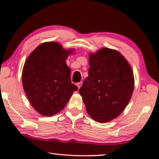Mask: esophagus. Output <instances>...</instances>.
Wrapping results in <instances>:
<instances>
[{"label":"esophagus","mask_w":159,"mask_h":159,"mask_svg":"<svg viewBox=\"0 0 159 159\" xmlns=\"http://www.w3.org/2000/svg\"><path fill=\"white\" fill-rule=\"evenodd\" d=\"M82 85V82H78V83H77V87H78V89H80V87H81V86Z\"/></svg>","instance_id":"esophagus-1"}]
</instances>
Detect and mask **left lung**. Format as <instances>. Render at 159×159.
I'll return each instance as SVG.
<instances>
[{
  "label": "left lung",
  "instance_id": "1",
  "mask_svg": "<svg viewBox=\"0 0 159 159\" xmlns=\"http://www.w3.org/2000/svg\"><path fill=\"white\" fill-rule=\"evenodd\" d=\"M89 66L80 93L89 115L105 123L117 117L129 102L134 88L133 73L126 58L108 48L90 54Z\"/></svg>",
  "mask_w": 159,
  "mask_h": 159
}]
</instances>
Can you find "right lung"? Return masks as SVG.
<instances>
[{"instance_id":"add662e5","label":"right lung","mask_w":159,"mask_h":159,"mask_svg":"<svg viewBox=\"0 0 159 159\" xmlns=\"http://www.w3.org/2000/svg\"><path fill=\"white\" fill-rule=\"evenodd\" d=\"M71 50L55 42L39 45L24 63L22 84L33 108L42 115L52 116L62 110L77 86L71 82L66 60Z\"/></svg>"}]
</instances>
